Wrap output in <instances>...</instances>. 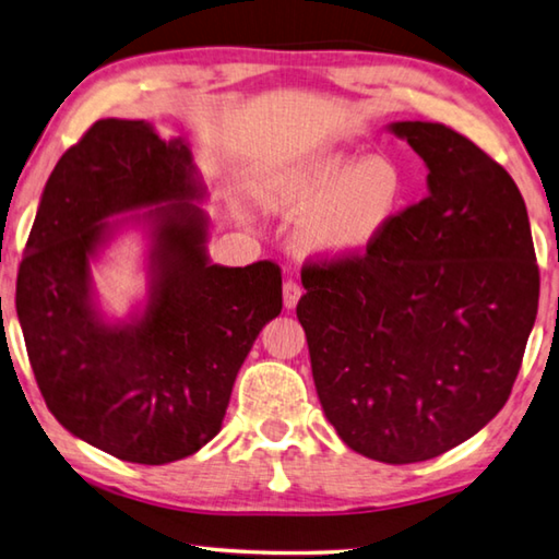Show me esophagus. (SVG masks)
Instances as JSON below:
<instances>
[{
	"label": "esophagus",
	"instance_id": "1",
	"mask_svg": "<svg viewBox=\"0 0 559 559\" xmlns=\"http://www.w3.org/2000/svg\"><path fill=\"white\" fill-rule=\"evenodd\" d=\"M300 286H298V283L296 281H286V283H283V308H286V310H293V308H296L298 306V300H300Z\"/></svg>",
	"mask_w": 559,
	"mask_h": 559
}]
</instances>
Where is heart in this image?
I'll return each mask as SVG.
<instances>
[{"label": "heart", "instance_id": "1", "mask_svg": "<svg viewBox=\"0 0 559 559\" xmlns=\"http://www.w3.org/2000/svg\"><path fill=\"white\" fill-rule=\"evenodd\" d=\"M411 188L401 160L359 158L340 148L271 170L261 180L259 200L273 215L302 217L296 231L302 257L342 263L361 259L389 235L408 205Z\"/></svg>", "mask_w": 559, "mask_h": 559}]
</instances>
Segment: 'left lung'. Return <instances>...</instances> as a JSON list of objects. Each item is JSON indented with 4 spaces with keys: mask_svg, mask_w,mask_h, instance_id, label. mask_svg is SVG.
Instances as JSON below:
<instances>
[{
    "mask_svg": "<svg viewBox=\"0 0 559 559\" xmlns=\"http://www.w3.org/2000/svg\"><path fill=\"white\" fill-rule=\"evenodd\" d=\"M428 168V198L361 259L302 269L298 320L342 442L413 464L448 452L509 401L537 314L519 186L469 139L391 121Z\"/></svg>",
    "mask_w": 559,
    "mask_h": 559,
    "instance_id": "8db88e82",
    "label": "left lung"
}]
</instances>
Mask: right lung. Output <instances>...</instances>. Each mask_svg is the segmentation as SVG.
Instances as JSON below:
<instances>
[{
	"instance_id": "add662e5",
	"label": "right lung",
	"mask_w": 559,
	"mask_h": 559,
	"mask_svg": "<svg viewBox=\"0 0 559 559\" xmlns=\"http://www.w3.org/2000/svg\"><path fill=\"white\" fill-rule=\"evenodd\" d=\"M186 139L99 119L50 174L16 278V314L48 411L134 464L195 454L225 420L281 269L210 261V215ZM145 237L147 290L124 319L98 302L92 263L121 230Z\"/></svg>"
}]
</instances>
